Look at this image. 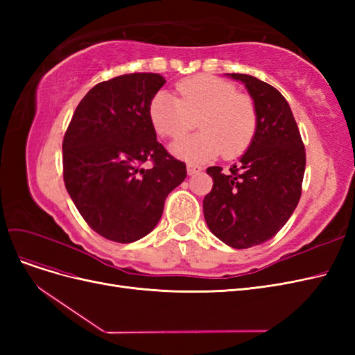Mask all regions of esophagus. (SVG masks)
<instances>
[{
  "instance_id": "34e87169",
  "label": "esophagus",
  "mask_w": 355,
  "mask_h": 355,
  "mask_svg": "<svg viewBox=\"0 0 355 355\" xmlns=\"http://www.w3.org/2000/svg\"><path fill=\"white\" fill-rule=\"evenodd\" d=\"M201 170H202V168H201L200 166H197V164H192V163H188V164H187V171H188V175H189V176L200 173Z\"/></svg>"
}]
</instances>
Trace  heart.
Masks as SVG:
<instances>
[{
	"label": "heart",
	"mask_w": 355,
	"mask_h": 355,
	"mask_svg": "<svg viewBox=\"0 0 355 355\" xmlns=\"http://www.w3.org/2000/svg\"><path fill=\"white\" fill-rule=\"evenodd\" d=\"M176 93L178 98L167 92L154 94L148 105V118L163 137L184 135L197 120L201 132L171 144V153L178 158L200 164L222 153L227 158L239 157L250 146L257 127V111L249 94L211 75L182 80Z\"/></svg>",
	"instance_id": "1"
}]
</instances>
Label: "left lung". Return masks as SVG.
Listing matches in <instances>:
<instances>
[{"mask_svg": "<svg viewBox=\"0 0 355 355\" xmlns=\"http://www.w3.org/2000/svg\"><path fill=\"white\" fill-rule=\"evenodd\" d=\"M241 81L257 111L250 146L230 171L207 168L213 188L204 197V219L213 235L234 249L271 240L295 211L305 173V146L292 110L272 85L245 73Z\"/></svg>", "mask_w": 355, "mask_h": 355, "instance_id": "left-lung-1", "label": "left lung"}]
</instances>
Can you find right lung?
Here are the masks:
<instances>
[{"instance_id":"1","label":"right lung","mask_w":355,"mask_h":355,"mask_svg":"<svg viewBox=\"0 0 355 355\" xmlns=\"http://www.w3.org/2000/svg\"><path fill=\"white\" fill-rule=\"evenodd\" d=\"M166 80L125 73L96 84L75 110L63 137V180L89 227L116 243H133L161 219L167 196L187 166L157 141L148 105ZM151 160L153 167L141 164Z\"/></svg>"}]
</instances>
